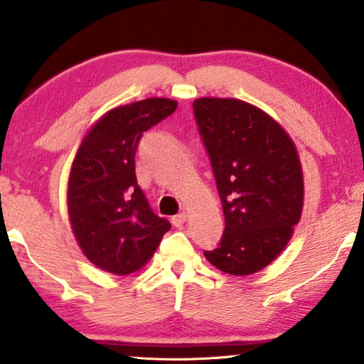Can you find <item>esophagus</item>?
Returning <instances> with one entry per match:
<instances>
[{
	"instance_id": "obj_1",
	"label": "esophagus",
	"mask_w": 364,
	"mask_h": 364,
	"mask_svg": "<svg viewBox=\"0 0 364 364\" xmlns=\"http://www.w3.org/2000/svg\"><path fill=\"white\" fill-rule=\"evenodd\" d=\"M186 220H188V215L183 212V213L175 215V217L171 218V223H173V226H176V228H181L184 223H186Z\"/></svg>"
}]
</instances>
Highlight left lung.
<instances>
[{"label": "left lung", "instance_id": "left-lung-1", "mask_svg": "<svg viewBox=\"0 0 364 364\" xmlns=\"http://www.w3.org/2000/svg\"><path fill=\"white\" fill-rule=\"evenodd\" d=\"M225 213L220 245L204 255L228 274H254L291 241L304 207L297 147L273 117L234 97L193 102Z\"/></svg>", "mask_w": 364, "mask_h": 364}]
</instances>
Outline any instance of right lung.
I'll return each mask as SVG.
<instances>
[{
  "label": "right lung",
  "mask_w": 364,
  "mask_h": 364,
  "mask_svg": "<svg viewBox=\"0 0 364 364\" xmlns=\"http://www.w3.org/2000/svg\"><path fill=\"white\" fill-rule=\"evenodd\" d=\"M178 102L149 97L104 114L80 144L67 186V210L80 249L100 269L130 274L144 267L170 230L151 210L134 173L143 133Z\"/></svg>",
  "instance_id": "obj_1"
}]
</instances>
